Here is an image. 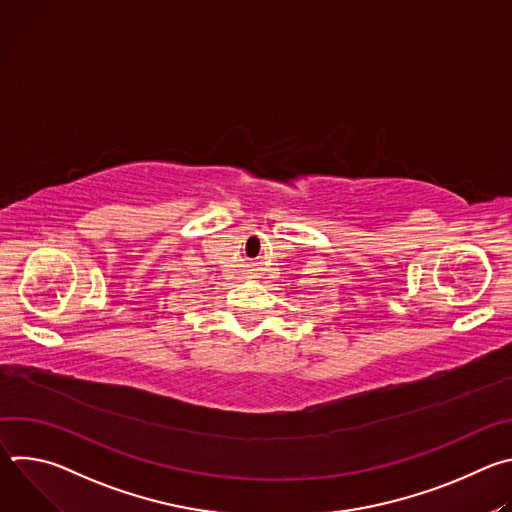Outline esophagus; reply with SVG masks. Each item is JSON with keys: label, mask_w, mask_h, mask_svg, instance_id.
I'll use <instances>...</instances> for the list:
<instances>
[{"label": "esophagus", "mask_w": 512, "mask_h": 512, "mask_svg": "<svg viewBox=\"0 0 512 512\" xmlns=\"http://www.w3.org/2000/svg\"><path fill=\"white\" fill-rule=\"evenodd\" d=\"M245 277H249V279H257V277H259V273H257V269H255L253 265H249V267L245 269Z\"/></svg>", "instance_id": "esophagus-1"}]
</instances>
